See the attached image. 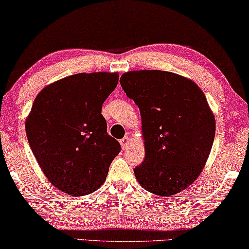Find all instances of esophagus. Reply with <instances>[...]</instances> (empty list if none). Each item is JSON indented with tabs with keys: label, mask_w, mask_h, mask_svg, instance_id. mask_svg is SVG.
<instances>
[{
	"label": "esophagus",
	"mask_w": 249,
	"mask_h": 249,
	"mask_svg": "<svg viewBox=\"0 0 249 249\" xmlns=\"http://www.w3.org/2000/svg\"><path fill=\"white\" fill-rule=\"evenodd\" d=\"M130 141H131V140H130V138H129L128 136H125V137L124 138V139H121V140H120V144H121L122 149L127 148V147L129 146V144H130Z\"/></svg>",
	"instance_id": "obj_1"
}]
</instances>
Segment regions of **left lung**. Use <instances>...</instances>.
I'll use <instances>...</instances> for the list:
<instances>
[{
	"label": "left lung",
	"mask_w": 249,
	"mask_h": 249,
	"mask_svg": "<svg viewBox=\"0 0 249 249\" xmlns=\"http://www.w3.org/2000/svg\"><path fill=\"white\" fill-rule=\"evenodd\" d=\"M120 83L140 110L144 160L135 168L138 182L164 197L185 190L201 174L215 138V116L202 90L161 70L128 71Z\"/></svg>",
	"instance_id": "obj_1"
}]
</instances>
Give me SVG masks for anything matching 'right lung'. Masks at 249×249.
<instances>
[{"instance_id": "right-lung-1", "label": "right lung", "mask_w": 249, "mask_h": 249, "mask_svg": "<svg viewBox=\"0 0 249 249\" xmlns=\"http://www.w3.org/2000/svg\"><path fill=\"white\" fill-rule=\"evenodd\" d=\"M118 80V72L76 73L44 87L33 102L25 120L30 147L48 180L64 194L100 188L119 154L101 114Z\"/></svg>"}]
</instances>
